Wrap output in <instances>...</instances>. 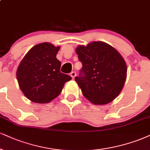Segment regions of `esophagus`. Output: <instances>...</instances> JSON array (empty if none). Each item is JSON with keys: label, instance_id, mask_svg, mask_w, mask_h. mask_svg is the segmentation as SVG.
I'll use <instances>...</instances> for the list:
<instances>
[{"label": "esophagus", "instance_id": "1", "mask_svg": "<svg viewBox=\"0 0 150 150\" xmlns=\"http://www.w3.org/2000/svg\"><path fill=\"white\" fill-rule=\"evenodd\" d=\"M70 76H71V78L72 79H74L75 78V76H76V71H72L71 74H70Z\"/></svg>", "mask_w": 150, "mask_h": 150}]
</instances>
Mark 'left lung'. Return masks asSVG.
<instances>
[{"instance_id": "left-lung-1", "label": "left lung", "mask_w": 150, "mask_h": 150, "mask_svg": "<svg viewBox=\"0 0 150 150\" xmlns=\"http://www.w3.org/2000/svg\"><path fill=\"white\" fill-rule=\"evenodd\" d=\"M83 67L75 81L83 95L95 105L111 102L122 90L127 64L119 52L103 42H92L76 49Z\"/></svg>"}]
</instances>
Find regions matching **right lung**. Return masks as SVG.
<instances>
[{"instance_id":"add662e5","label":"right lung","mask_w":150,"mask_h":150,"mask_svg":"<svg viewBox=\"0 0 150 150\" xmlns=\"http://www.w3.org/2000/svg\"><path fill=\"white\" fill-rule=\"evenodd\" d=\"M60 47L44 42L34 46L24 56L16 71L18 86L29 100L47 103L60 95L64 83L71 79L60 71L56 58Z\"/></svg>"}]
</instances>
